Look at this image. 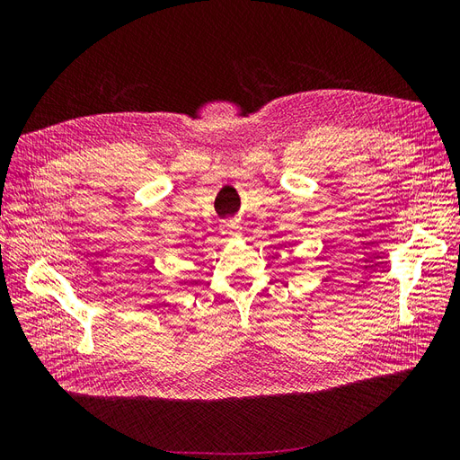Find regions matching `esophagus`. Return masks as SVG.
Listing matches in <instances>:
<instances>
[{
    "label": "esophagus",
    "mask_w": 460,
    "mask_h": 460,
    "mask_svg": "<svg viewBox=\"0 0 460 460\" xmlns=\"http://www.w3.org/2000/svg\"><path fill=\"white\" fill-rule=\"evenodd\" d=\"M220 230H222V234H226V235H240L242 234V226L234 220H222Z\"/></svg>",
    "instance_id": "obj_1"
}]
</instances>
